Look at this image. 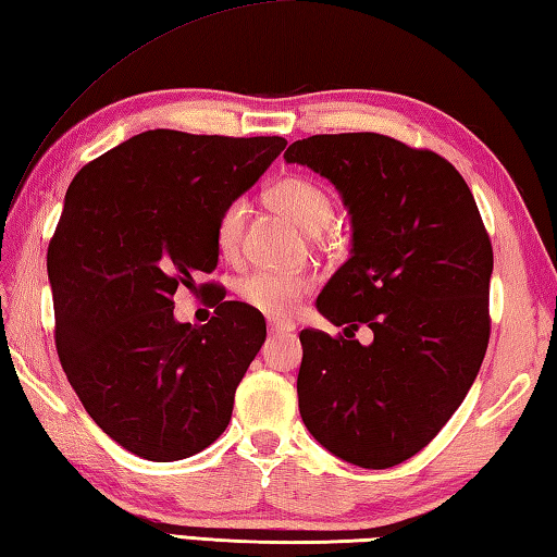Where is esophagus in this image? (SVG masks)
<instances>
[{"label":"esophagus","mask_w":557,"mask_h":557,"mask_svg":"<svg viewBox=\"0 0 557 557\" xmlns=\"http://www.w3.org/2000/svg\"><path fill=\"white\" fill-rule=\"evenodd\" d=\"M294 329H297V323H292V321H280V319L268 321L270 335H289V333H294Z\"/></svg>","instance_id":"34e87169"}]
</instances>
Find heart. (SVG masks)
I'll return each mask as SVG.
<instances>
[{"label": "heart", "instance_id": "heart-1", "mask_svg": "<svg viewBox=\"0 0 557 557\" xmlns=\"http://www.w3.org/2000/svg\"><path fill=\"white\" fill-rule=\"evenodd\" d=\"M265 200L272 210L285 214L301 232L321 234L333 220V200L319 183L301 176H287L272 183ZM246 205L242 200L228 202L216 220L214 238L222 256H234L242 244L246 226ZM311 289L309 277L280 275V272H250L238 282V297L265 315H287L297 307L299 299Z\"/></svg>", "mask_w": 557, "mask_h": 557}]
</instances>
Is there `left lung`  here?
Returning a JSON list of instances; mask_svg holds the SVG:
<instances>
[{
  "label": "left lung",
  "mask_w": 557,
  "mask_h": 557,
  "mask_svg": "<svg viewBox=\"0 0 557 557\" xmlns=\"http://www.w3.org/2000/svg\"><path fill=\"white\" fill-rule=\"evenodd\" d=\"M341 193L352 248L315 299L345 337L301 331L297 394L313 440L359 468H391L461 406L490 337L493 246L461 173L376 133L313 135L285 151ZM369 324V346L346 331Z\"/></svg>",
  "instance_id": "1"
}]
</instances>
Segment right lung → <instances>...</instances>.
Instances as JSON below:
<instances>
[{
	"label": "right lung",
	"mask_w": 557,
	"mask_h": 557,
	"mask_svg": "<svg viewBox=\"0 0 557 557\" xmlns=\"http://www.w3.org/2000/svg\"><path fill=\"white\" fill-rule=\"evenodd\" d=\"M285 137L147 129L76 173L48 246L54 345L94 422L147 461H181L226 430L265 319L224 301L178 323L173 294L220 260L214 228Z\"/></svg>",
	"instance_id": "right-lung-1"
}]
</instances>
